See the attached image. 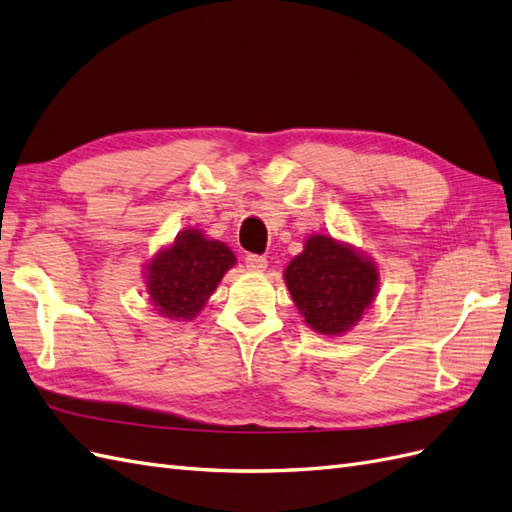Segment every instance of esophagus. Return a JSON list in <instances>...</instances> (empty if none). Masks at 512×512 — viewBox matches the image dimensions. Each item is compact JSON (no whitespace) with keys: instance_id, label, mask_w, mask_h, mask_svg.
<instances>
[{"instance_id":"1","label":"esophagus","mask_w":512,"mask_h":512,"mask_svg":"<svg viewBox=\"0 0 512 512\" xmlns=\"http://www.w3.org/2000/svg\"><path fill=\"white\" fill-rule=\"evenodd\" d=\"M244 264L251 272H264L268 268V259L261 257V255H246Z\"/></svg>"}]
</instances>
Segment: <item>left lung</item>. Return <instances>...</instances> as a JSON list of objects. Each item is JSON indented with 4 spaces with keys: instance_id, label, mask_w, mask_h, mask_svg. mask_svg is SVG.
Segmentation results:
<instances>
[{
    "instance_id": "left-lung-1",
    "label": "left lung",
    "mask_w": 512,
    "mask_h": 512,
    "mask_svg": "<svg viewBox=\"0 0 512 512\" xmlns=\"http://www.w3.org/2000/svg\"><path fill=\"white\" fill-rule=\"evenodd\" d=\"M285 283L300 316L316 333L342 335L370 309L378 270L355 248L329 235H311L285 268Z\"/></svg>"
}]
</instances>
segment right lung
<instances>
[{
	"label": "right lung",
	"instance_id": "right-lung-1",
	"mask_svg": "<svg viewBox=\"0 0 512 512\" xmlns=\"http://www.w3.org/2000/svg\"><path fill=\"white\" fill-rule=\"evenodd\" d=\"M235 266L227 244L207 240L199 229L181 231L147 264V292L157 313L168 320H192Z\"/></svg>",
	"mask_w": 512,
	"mask_h": 512
}]
</instances>
